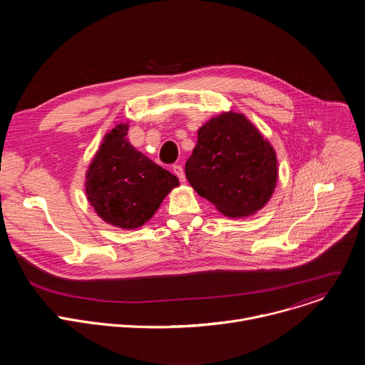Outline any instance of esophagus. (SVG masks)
Here are the masks:
<instances>
[{
    "instance_id": "1",
    "label": "esophagus",
    "mask_w": 365,
    "mask_h": 365,
    "mask_svg": "<svg viewBox=\"0 0 365 365\" xmlns=\"http://www.w3.org/2000/svg\"><path fill=\"white\" fill-rule=\"evenodd\" d=\"M173 173L179 178L180 182H185V172H183L182 165H175V166H173Z\"/></svg>"
}]
</instances>
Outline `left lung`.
<instances>
[{"mask_svg":"<svg viewBox=\"0 0 365 365\" xmlns=\"http://www.w3.org/2000/svg\"><path fill=\"white\" fill-rule=\"evenodd\" d=\"M185 173L190 186L221 214L248 217L274 192L276 151L242 114L230 111L199 128Z\"/></svg>","mask_w":365,"mask_h":365,"instance_id":"8db88e82","label":"left lung"}]
</instances>
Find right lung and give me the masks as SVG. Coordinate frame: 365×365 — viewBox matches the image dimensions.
I'll use <instances>...</instances> for the list:
<instances>
[{
  "mask_svg": "<svg viewBox=\"0 0 365 365\" xmlns=\"http://www.w3.org/2000/svg\"><path fill=\"white\" fill-rule=\"evenodd\" d=\"M127 131L128 124H118L103 137L86 172L85 189L99 218L134 230L154 215L179 180L137 151L127 141Z\"/></svg>",
  "mask_w": 365,
  "mask_h": 365,
  "instance_id": "1",
  "label": "right lung"
}]
</instances>
